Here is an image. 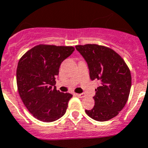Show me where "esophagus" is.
Listing matches in <instances>:
<instances>
[{
	"instance_id": "obj_1",
	"label": "esophagus",
	"mask_w": 148,
	"mask_h": 148,
	"mask_svg": "<svg viewBox=\"0 0 148 148\" xmlns=\"http://www.w3.org/2000/svg\"><path fill=\"white\" fill-rule=\"evenodd\" d=\"M77 96H78L79 98H84L86 96V95L84 93H80V94H76Z\"/></svg>"
}]
</instances>
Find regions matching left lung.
<instances>
[{
	"label": "left lung",
	"instance_id": "obj_1",
	"mask_svg": "<svg viewBox=\"0 0 148 148\" xmlns=\"http://www.w3.org/2000/svg\"><path fill=\"white\" fill-rule=\"evenodd\" d=\"M88 64L92 80H99L95 89V105L86 110L88 116L97 121H107L116 116L126 105L132 84L130 71L119 54L104 46H76Z\"/></svg>",
	"mask_w": 148,
	"mask_h": 148
}]
</instances>
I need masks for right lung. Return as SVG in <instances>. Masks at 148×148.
<instances>
[{
	"mask_svg": "<svg viewBox=\"0 0 148 148\" xmlns=\"http://www.w3.org/2000/svg\"><path fill=\"white\" fill-rule=\"evenodd\" d=\"M74 51L73 47L40 44L18 61L16 82L20 98L29 112L42 122L56 121L66 112L73 95L56 90L55 80L61 63Z\"/></svg>",
	"mask_w": 148,
	"mask_h": 148,
	"instance_id": "1",
	"label": "right lung"
}]
</instances>
